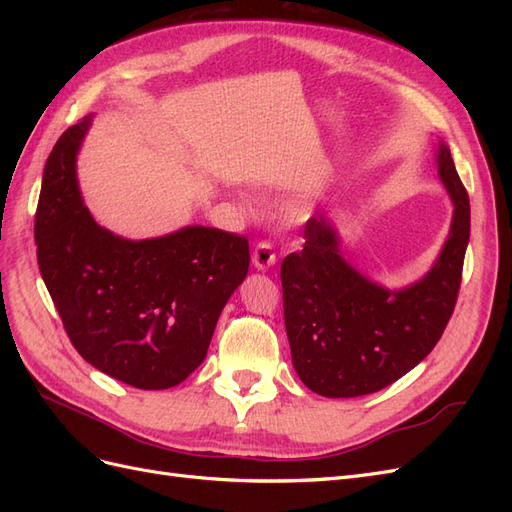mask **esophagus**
<instances>
[{
	"label": "esophagus",
	"instance_id": "34e87169",
	"mask_svg": "<svg viewBox=\"0 0 512 512\" xmlns=\"http://www.w3.org/2000/svg\"><path fill=\"white\" fill-rule=\"evenodd\" d=\"M277 260V254H275V247L269 243V241H260L256 243L254 252H252V262L254 267L260 269V271H267L269 267L275 265Z\"/></svg>",
	"mask_w": 512,
	"mask_h": 512
}]
</instances>
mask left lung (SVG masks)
I'll return each mask as SVG.
<instances>
[{
  "label": "left lung",
  "mask_w": 512,
  "mask_h": 512,
  "mask_svg": "<svg viewBox=\"0 0 512 512\" xmlns=\"http://www.w3.org/2000/svg\"><path fill=\"white\" fill-rule=\"evenodd\" d=\"M438 175L455 205L451 235L431 271L404 290H384L354 271L322 213L307 220L303 250L284 258L280 275L292 365L307 389L324 397L382 391L440 342L470 239V198L444 143Z\"/></svg>",
  "instance_id": "obj_1"
}]
</instances>
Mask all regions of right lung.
<instances>
[{
    "label": "right lung",
    "mask_w": 512,
    "mask_h": 512,
    "mask_svg": "<svg viewBox=\"0 0 512 512\" xmlns=\"http://www.w3.org/2000/svg\"><path fill=\"white\" fill-rule=\"evenodd\" d=\"M89 117L59 136L44 166L34 237L42 280L87 363L143 391L177 386L205 361L250 243L211 226L128 241L83 205L74 158Z\"/></svg>",
    "instance_id": "obj_1"
}]
</instances>
